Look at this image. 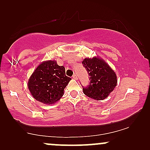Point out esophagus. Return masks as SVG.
<instances>
[{
	"label": "esophagus",
	"instance_id": "34e87169",
	"mask_svg": "<svg viewBox=\"0 0 150 150\" xmlns=\"http://www.w3.org/2000/svg\"><path fill=\"white\" fill-rule=\"evenodd\" d=\"M73 79H75V80H77V75H76V74H74V75H73Z\"/></svg>",
	"mask_w": 150,
	"mask_h": 150
}]
</instances>
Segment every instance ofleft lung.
<instances>
[{"mask_svg": "<svg viewBox=\"0 0 150 150\" xmlns=\"http://www.w3.org/2000/svg\"><path fill=\"white\" fill-rule=\"evenodd\" d=\"M82 63L90 80L87 87H82L84 94L95 100L106 99L117 85L116 73L104 60L99 58H85Z\"/></svg>", "mask_w": 150, "mask_h": 150, "instance_id": "8db88e82", "label": "left lung"}]
</instances>
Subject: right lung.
Segmentation results:
<instances>
[{
	"instance_id": "obj_1",
	"label": "right lung",
	"mask_w": 150,
	"mask_h": 150,
	"mask_svg": "<svg viewBox=\"0 0 150 150\" xmlns=\"http://www.w3.org/2000/svg\"><path fill=\"white\" fill-rule=\"evenodd\" d=\"M71 78L65 75V68L56 61L43 62L34 70L28 82V88L36 100L51 104L59 100Z\"/></svg>"
}]
</instances>
